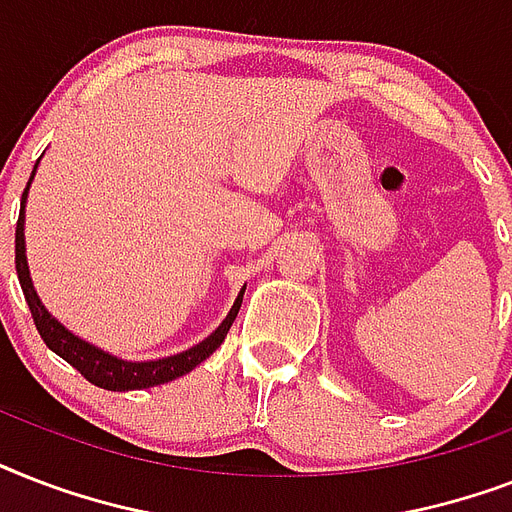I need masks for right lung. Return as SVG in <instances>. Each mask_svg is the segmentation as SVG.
Listing matches in <instances>:
<instances>
[{
  "mask_svg": "<svg viewBox=\"0 0 512 512\" xmlns=\"http://www.w3.org/2000/svg\"><path fill=\"white\" fill-rule=\"evenodd\" d=\"M39 164V162H36ZM36 172V167H34ZM34 172L28 177V185L34 180ZM28 185L23 188V199H20V215H18V228H15V271H18V281L23 287V295H26L28 311L34 316V324L39 329L42 340L47 342V348L55 350L60 358H66L68 364L74 366L76 372L87 377L92 385L106 390H143V388H154V385H164V382H172L177 377H183L191 369L209 358L215 353L220 345H223L228 329L236 321V313L241 308V297H244V289L236 297L231 313L225 316V321L220 327L207 337L201 340L199 345L177 353V356L167 358H156V361H124V358H116L106 350L95 348L90 342H84L82 337H76L74 332H68L63 324H60L55 316H50V311L44 308L39 295H36L34 284H31V273H28V260H26V236H23V228H26V196H28Z\"/></svg>",
  "mask_w": 512,
  "mask_h": 512,
  "instance_id": "1",
  "label": "right lung"
}]
</instances>
